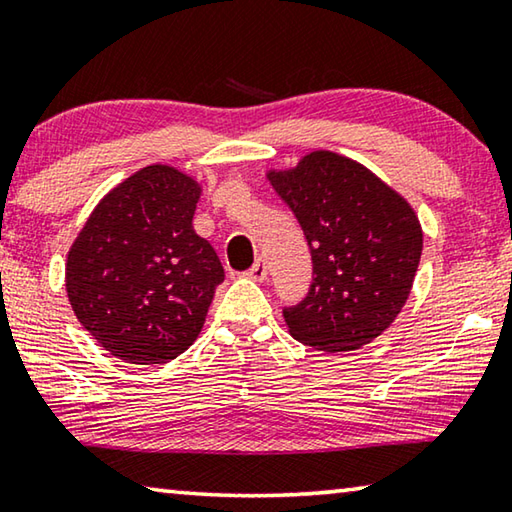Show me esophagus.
Segmentation results:
<instances>
[{
    "label": "esophagus",
    "instance_id": "1",
    "mask_svg": "<svg viewBox=\"0 0 512 512\" xmlns=\"http://www.w3.org/2000/svg\"><path fill=\"white\" fill-rule=\"evenodd\" d=\"M246 275L250 280H257V282H262V280H266V275H269V271H266V264H264V259H257V262L250 266V269L246 271Z\"/></svg>",
    "mask_w": 512,
    "mask_h": 512
}]
</instances>
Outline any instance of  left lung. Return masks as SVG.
Listing matches in <instances>:
<instances>
[{"label":"left lung","mask_w":512,"mask_h":512,"mask_svg":"<svg viewBox=\"0 0 512 512\" xmlns=\"http://www.w3.org/2000/svg\"><path fill=\"white\" fill-rule=\"evenodd\" d=\"M266 177L312 253L310 291L282 310L291 337L328 353L373 342L392 326L415 282L424 246L415 209L369 168L330 150Z\"/></svg>","instance_id":"left-lung-1"}]
</instances>
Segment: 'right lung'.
Masks as SVG:
<instances>
[{
  "label": "right lung",
  "mask_w": 512,
  "mask_h": 512,
  "mask_svg": "<svg viewBox=\"0 0 512 512\" xmlns=\"http://www.w3.org/2000/svg\"><path fill=\"white\" fill-rule=\"evenodd\" d=\"M200 184L152 164L104 196L72 243V312L104 351L132 364H164L200 335L221 259L193 230Z\"/></svg>",
  "instance_id": "obj_1"
}]
</instances>
